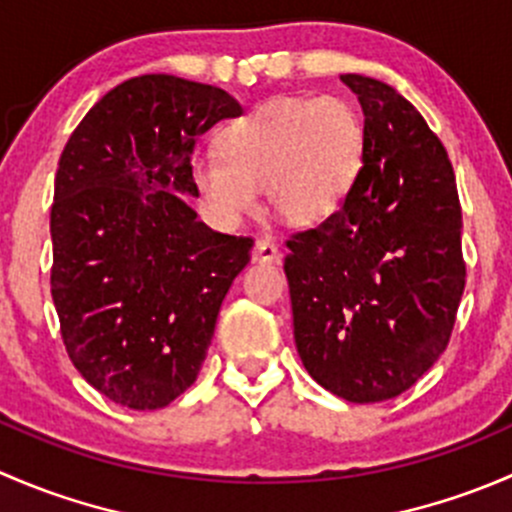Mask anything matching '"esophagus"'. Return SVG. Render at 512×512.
Here are the masks:
<instances>
[{
  "mask_svg": "<svg viewBox=\"0 0 512 512\" xmlns=\"http://www.w3.org/2000/svg\"><path fill=\"white\" fill-rule=\"evenodd\" d=\"M280 257L282 252L272 237H262V240L255 242V250H252V260L255 262H280Z\"/></svg>",
  "mask_w": 512,
  "mask_h": 512,
  "instance_id": "34e87169",
  "label": "esophagus"
}]
</instances>
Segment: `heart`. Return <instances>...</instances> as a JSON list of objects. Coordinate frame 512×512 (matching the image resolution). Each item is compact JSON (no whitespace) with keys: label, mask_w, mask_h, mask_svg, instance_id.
I'll return each mask as SVG.
<instances>
[{"label":"heart","mask_w":512,"mask_h":512,"mask_svg":"<svg viewBox=\"0 0 512 512\" xmlns=\"http://www.w3.org/2000/svg\"><path fill=\"white\" fill-rule=\"evenodd\" d=\"M223 153L193 160V183L223 223L250 215L267 190L287 223L332 218L359 180L366 133L359 111L339 96H280L227 123Z\"/></svg>","instance_id":"obj_1"}]
</instances>
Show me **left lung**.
Returning <instances> with one entry per match:
<instances>
[{
	"label": "left lung",
	"instance_id": "1",
	"mask_svg": "<svg viewBox=\"0 0 512 512\" xmlns=\"http://www.w3.org/2000/svg\"><path fill=\"white\" fill-rule=\"evenodd\" d=\"M364 111V168L342 208L292 235L285 275L299 359L352 404L394 399L446 352L466 287L446 148L384 81L344 74Z\"/></svg>",
	"mask_w": 512,
	"mask_h": 512
}]
</instances>
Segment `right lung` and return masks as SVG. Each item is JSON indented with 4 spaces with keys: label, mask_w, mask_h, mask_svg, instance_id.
Listing matches in <instances>:
<instances>
[{
    "label": "right lung",
    "mask_w": 512,
    "mask_h": 512,
    "mask_svg": "<svg viewBox=\"0 0 512 512\" xmlns=\"http://www.w3.org/2000/svg\"><path fill=\"white\" fill-rule=\"evenodd\" d=\"M242 106L218 86L146 74L108 91L59 158L51 297L66 352L113 404L163 409L195 379L250 237L200 223L195 143Z\"/></svg>",
    "instance_id": "obj_1"
}]
</instances>
